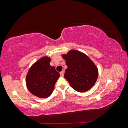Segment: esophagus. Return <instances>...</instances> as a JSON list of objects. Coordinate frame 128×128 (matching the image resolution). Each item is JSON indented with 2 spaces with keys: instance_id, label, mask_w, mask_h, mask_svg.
<instances>
[{
  "instance_id": "34e87169",
  "label": "esophagus",
  "mask_w": 128,
  "mask_h": 128,
  "mask_svg": "<svg viewBox=\"0 0 128 128\" xmlns=\"http://www.w3.org/2000/svg\"><path fill=\"white\" fill-rule=\"evenodd\" d=\"M60 76H61L63 77V76H64V71L63 70V71L61 72H60Z\"/></svg>"
}]
</instances>
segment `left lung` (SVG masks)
Instances as JSON below:
<instances>
[{"instance_id":"1","label":"left lung","mask_w":128,"mask_h":128,"mask_svg":"<svg viewBox=\"0 0 128 128\" xmlns=\"http://www.w3.org/2000/svg\"><path fill=\"white\" fill-rule=\"evenodd\" d=\"M62 57L66 62L64 78L77 92L88 91L94 86L98 76L97 67L84 53L70 50Z\"/></svg>"}]
</instances>
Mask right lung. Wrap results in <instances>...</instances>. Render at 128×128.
Instances as JSON below:
<instances>
[{"label":"right lung","mask_w":128,"mask_h":128,"mask_svg":"<svg viewBox=\"0 0 128 128\" xmlns=\"http://www.w3.org/2000/svg\"><path fill=\"white\" fill-rule=\"evenodd\" d=\"M50 58L44 56L34 64L27 73L26 84L32 94L46 98L51 96L60 74L50 64Z\"/></svg>","instance_id":"obj_1"}]
</instances>
